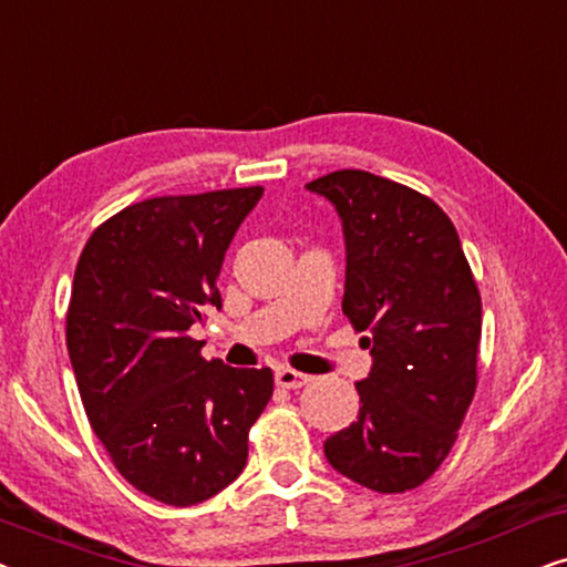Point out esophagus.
<instances>
[{
	"mask_svg": "<svg viewBox=\"0 0 567 567\" xmlns=\"http://www.w3.org/2000/svg\"><path fill=\"white\" fill-rule=\"evenodd\" d=\"M307 382H309V377L301 374V371H293V369L276 371V384L281 386V390H299V386H305Z\"/></svg>",
	"mask_w": 567,
	"mask_h": 567,
	"instance_id": "1",
	"label": "esophagus"
}]
</instances>
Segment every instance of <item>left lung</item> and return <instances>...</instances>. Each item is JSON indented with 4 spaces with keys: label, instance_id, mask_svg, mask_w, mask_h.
Returning a JSON list of instances; mask_svg holds the SVG:
<instances>
[{
    "label": "left lung",
    "instance_id": "obj_1",
    "mask_svg": "<svg viewBox=\"0 0 567 567\" xmlns=\"http://www.w3.org/2000/svg\"><path fill=\"white\" fill-rule=\"evenodd\" d=\"M340 216L343 315L367 330L361 408L324 441L340 475L377 493L425 483L452 452L477 386L483 301L454 224L413 188L338 169L307 183Z\"/></svg>",
    "mask_w": 567,
    "mask_h": 567
}]
</instances>
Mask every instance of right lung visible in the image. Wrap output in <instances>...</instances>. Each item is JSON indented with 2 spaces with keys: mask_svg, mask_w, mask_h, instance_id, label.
<instances>
[{
  "mask_svg": "<svg viewBox=\"0 0 567 567\" xmlns=\"http://www.w3.org/2000/svg\"><path fill=\"white\" fill-rule=\"evenodd\" d=\"M255 188L134 204L92 231L74 270L66 348L84 413L115 470L167 506L235 483L270 369L200 355L188 330L221 309L216 278Z\"/></svg>",
  "mask_w": 567,
  "mask_h": 567,
  "instance_id": "right-lung-1",
  "label": "right lung"
}]
</instances>
